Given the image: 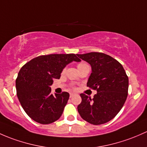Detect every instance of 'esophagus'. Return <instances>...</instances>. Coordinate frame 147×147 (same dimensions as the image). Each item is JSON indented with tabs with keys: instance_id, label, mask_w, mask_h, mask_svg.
<instances>
[{
	"instance_id": "obj_1",
	"label": "esophagus",
	"mask_w": 147,
	"mask_h": 147,
	"mask_svg": "<svg viewBox=\"0 0 147 147\" xmlns=\"http://www.w3.org/2000/svg\"><path fill=\"white\" fill-rule=\"evenodd\" d=\"M74 96H75V94H73V93H71L70 94H69V97H70V98H72V97Z\"/></svg>"
}]
</instances>
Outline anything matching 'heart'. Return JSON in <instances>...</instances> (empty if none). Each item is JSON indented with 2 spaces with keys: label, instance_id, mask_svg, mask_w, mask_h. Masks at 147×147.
Instances as JSON below:
<instances>
[{
  "label": "heart",
  "instance_id": "obj_1",
  "mask_svg": "<svg viewBox=\"0 0 147 147\" xmlns=\"http://www.w3.org/2000/svg\"><path fill=\"white\" fill-rule=\"evenodd\" d=\"M86 65V64H85V63H80V64L78 65V67H80V66H82V65ZM64 71L65 70H63V72H64Z\"/></svg>",
  "mask_w": 147,
  "mask_h": 147
}]
</instances>
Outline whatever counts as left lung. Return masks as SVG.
I'll return each instance as SVG.
<instances>
[{"instance_id": "1", "label": "left lung", "mask_w": 147, "mask_h": 147, "mask_svg": "<svg viewBox=\"0 0 147 147\" xmlns=\"http://www.w3.org/2000/svg\"><path fill=\"white\" fill-rule=\"evenodd\" d=\"M77 55L91 65L92 73L86 85L97 91L93 98L80 94L79 113L91 124L107 123L118 113L126 101L129 82L125 71L118 61L106 54L91 52Z\"/></svg>"}]
</instances>
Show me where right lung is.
<instances>
[{"label": "right lung", "mask_w": 147, "mask_h": 147, "mask_svg": "<svg viewBox=\"0 0 147 147\" xmlns=\"http://www.w3.org/2000/svg\"><path fill=\"white\" fill-rule=\"evenodd\" d=\"M81 60L75 54H51L31 60L20 69L16 80L18 99L26 113L41 124L61 118L69 99L67 92L51 94L53 79H60L67 65Z\"/></svg>", "instance_id": "1"}]
</instances>
